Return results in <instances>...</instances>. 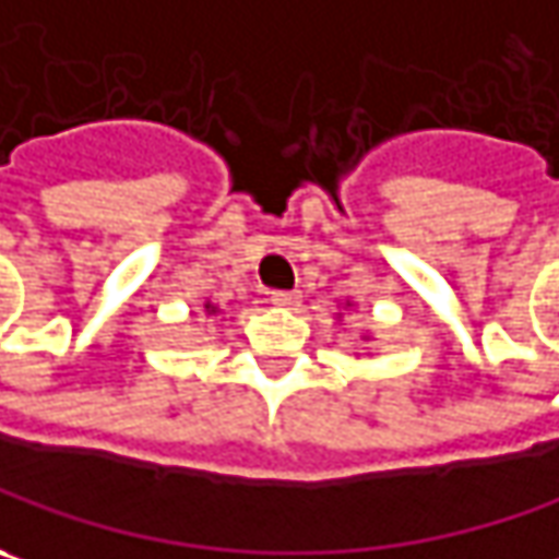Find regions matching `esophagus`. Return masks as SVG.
Masks as SVG:
<instances>
[{
    "label": "esophagus",
    "mask_w": 559,
    "mask_h": 559,
    "mask_svg": "<svg viewBox=\"0 0 559 559\" xmlns=\"http://www.w3.org/2000/svg\"><path fill=\"white\" fill-rule=\"evenodd\" d=\"M269 300L275 306H281V309H297V306H300V294H297V290H272Z\"/></svg>",
    "instance_id": "esophagus-1"
}]
</instances>
